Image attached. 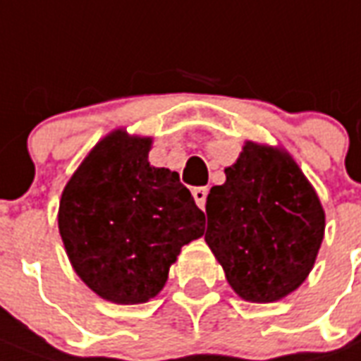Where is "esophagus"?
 Masks as SVG:
<instances>
[{
	"label": "esophagus",
	"instance_id": "obj_1",
	"mask_svg": "<svg viewBox=\"0 0 361 361\" xmlns=\"http://www.w3.org/2000/svg\"><path fill=\"white\" fill-rule=\"evenodd\" d=\"M206 197H208V187H195L192 189V199L199 204V208H204Z\"/></svg>",
	"mask_w": 361,
	"mask_h": 361
}]
</instances>
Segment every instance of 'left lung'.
Masks as SVG:
<instances>
[{
  "label": "left lung",
  "instance_id": "1",
  "mask_svg": "<svg viewBox=\"0 0 361 361\" xmlns=\"http://www.w3.org/2000/svg\"><path fill=\"white\" fill-rule=\"evenodd\" d=\"M206 199L204 240L236 295L274 302L307 280L326 231L318 192L282 147L244 142Z\"/></svg>",
  "mask_w": 361,
  "mask_h": 361
}]
</instances>
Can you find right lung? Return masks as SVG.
<instances>
[{"label":"right lung","instance_id":"obj_1","mask_svg":"<svg viewBox=\"0 0 361 361\" xmlns=\"http://www.w3.org/2000/svg\"><path fill=\"white\" fill-rule=\"evenodd\" d=\"M153 137L109 132L62 191L59 231L77 276L106 301L140 305L164 288L204 214L180 174L149 164Z\"/></svg>","mask_w":361,"mask_h":361}]
</instances>
